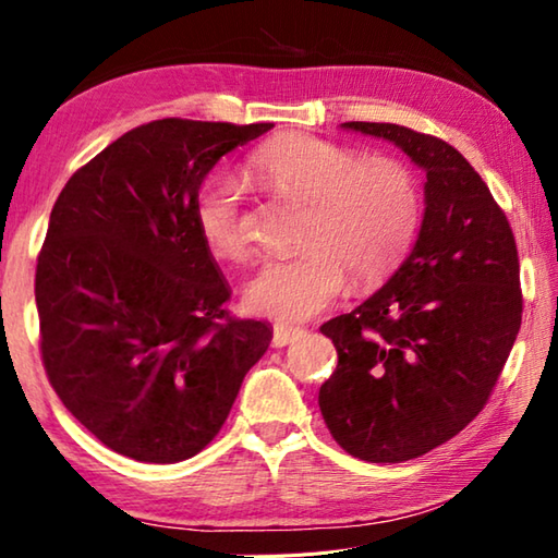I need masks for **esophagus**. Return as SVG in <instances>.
I'll return each mask as SVG.
<instances>
[{"mask_svg": "<svg viewBox=\"0 0 558 558\" xmlns=\"http://www.w3.org/2000/svg\"><path fill=\"white\" fill-rule=\"evenodd\" d=\"M301 336H304V330L301 328H294V326H274V336H271V345L274 348H284L289 343H294V340H299Z\"/></svg>", "mask_w": 558, "mask_h": 558, "instance_id": "esophagus-1", "label": "esophagus"}]
</instances>
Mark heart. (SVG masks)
Segmentation results:
<instances>
[{
	"mask_svg": "<svg viewBox=\"0 0 558 558\" xmlns=\"http://www.w3.org/2000/svg\"><path fill=\"white\" fill-rule=\"evenodd\" d=\"M254 179L279 198L308 205L291 259H271L242 289L257 316L306 320L355 287H375L392 274L422 220L416 173L395 156L367 159L353 146L311 134H284L250 156ZM195 225L215 257L247 262L254 242L244 189L215 175L195 195Z\"/></svg>",
	"mask_w": 558,
	"mask_h": 558,
	"instance_id": "heart-1",
	"label": "heart"
}]
</instances>
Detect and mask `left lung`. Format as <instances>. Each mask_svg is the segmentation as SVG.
<instances>
[{
  "mask_svg": "<svg viewBox=\"0 0 558 558\" xmlns=\"http://www.w3.org/2000/svg\"><path fill=\"white\" fill-rule=\"evenodd\" d=\"M345 126L422 166L426 210L395 277L320 326L338 367L318 407L345 453L402 463L463 432L490 399L522 324L520 257L505 210L451 144L389 122Z\"/></svg>",
  "mask_w": 558,
  "mask_h": 558,
  "instance_id": "obj_1",
  "label": "left lung"
}]
</instances>
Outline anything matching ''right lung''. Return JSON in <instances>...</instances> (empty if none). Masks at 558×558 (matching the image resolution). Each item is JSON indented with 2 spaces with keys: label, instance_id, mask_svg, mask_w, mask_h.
Instances as JSON below:
<instances>
[{
  "label": "right lung",
  "instance_id": "1",
  "mask_svg": "<svg viewBox=\"0 0 558 558\" xmlns=\"http://www.w3.org/2000/svg\"><path fill=\"white\" fill-rule=\"evenodd\" d=\"M274 124L166 117L134 126L63 185L36 262L38 348L68 412L142 463L201 453L271 330L234 318L195 225L222 154Z\"/></svg>",
  "mask_w": 558,
  "mask_h": 558
}]
</instances>
